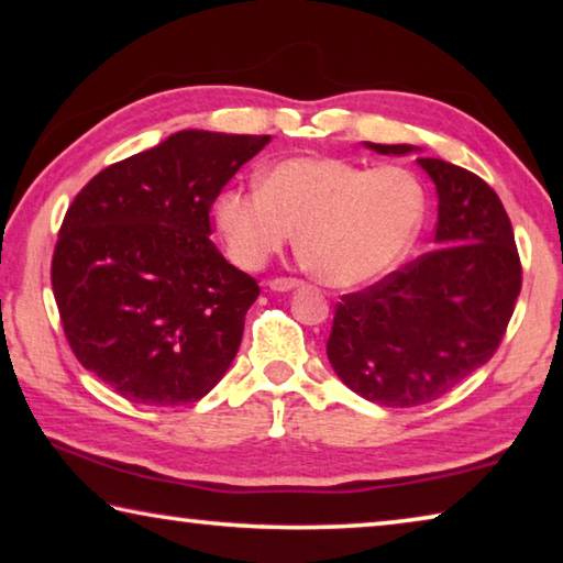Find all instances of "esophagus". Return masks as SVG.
Wrapping results in <instances>:
<instances>
[{
    "instance_id": "1",
    "label": "esophagus",
    "mask_w": 563,
    "mask_h": 563,
    "mask_svg": "<svg viewBox=\"0 0 563 563\" xmlns=\"http://www.w3.org/2000/svg\"><path fill=\"white\" fill-rule=\"evenodd\" d=\"M298 285H300V280H295V278H273L268 283V288L275 292H288L292 288H298Z\"/></svg>"
}]
</instances>
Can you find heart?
I'll return each instance as SVG.
<instances>
[{"instance_id": "1", "label": "heart", "mask_w": 563, "mask_h": 563, "mask_svg": "<svg viewBox=\"0 0 563 563\" xmlns=\"http://www.w3.org/2000/svg\"><path fill=\"white\" fill-rule=\"evenodd\" d=\"M424 206V188L409 168L300 156L265 168L261 188H228L216 223L231 258L247 271L298 233L305 268L332 288H355L405 258Z\"/></svg>"}]
</instances>
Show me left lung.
I'll list each match as a JSON object with an SVG mask.
<instances>
[{"instance_id":"obj_1","label":"left lung","mask_w":563,"mask_h":563,"mask_svg":"<svg viewBox=\"0 0 563 563\" xmlns=\"http://www.w3.org/2000/svg\"><path fill=\"white\" fill-rule=\"evenodd\" d=\"M385 156L409 144H365ZM434 180V251L342 295L328 360L352 393L383 407L427 405L487 365L521 290V263L499 196L472 170L417 158Z\"/></svg>"}]
</instances>
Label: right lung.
Wrapping results in <instances>:
<instances>
[{
	"mask_svg": "<svg viewBox=\"0 0 563 563\" xmlns=\"http://www.w3.org/2000/svg\"><path fill=\"white\" fill-rule=\"evenodd\" d=\"M271 136L178 131L74 198L52 288L76 360L136 405L198 402L241 347L261 295L211 241V206Z\"/></svg>",
	"mask_w": 563,
	"mask_h": 563,
	"instance_id": "obj_1",
	"label": "right lung"
}]
</instances>
